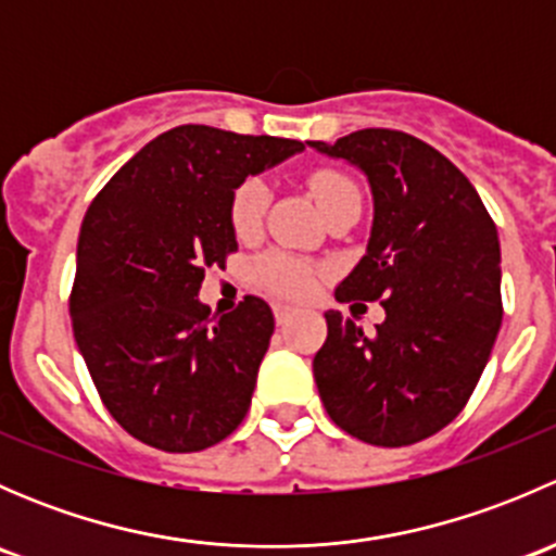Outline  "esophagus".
Masks as SVG:
<instances>
[{"mask_svg": "<svg viewBox=\"0 0 556 556\" xmlns=\"http://www.w3.org/2000/svg\"><path fill=\"white\" fill-rule=\"evenodd\" d=\"M293 314H295L293 306H285V304L274 306V317H277V325L290 323V319H293Z\"/></svg>", "mask_w": 556, "mask_h": 556, "instance_id": "1", "label": "esophagus"}]
</instances>
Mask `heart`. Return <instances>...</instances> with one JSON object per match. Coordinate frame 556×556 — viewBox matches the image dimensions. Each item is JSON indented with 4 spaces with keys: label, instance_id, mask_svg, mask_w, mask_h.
Segmentation results:
<instances>
[{
    "label": "heart",
    "instance_id": "1",
    "mask_svg": "<svg viewBox=\"0 0 556 556\" xmlns=\"http://www.w3.org/2000/svg\"><path fill=\"white\" fill-rule=\"evenodd\" d=\"M306 185H309L314 201H317L323 212H328L330 206L339 204L346 195L361 193L357 185L352 182L346 174L333 169L312 172ZM266 206L268 185L263 182L261 177L244 179L231 195V226L233 231H237V237L250 239L261 231ZM255 274L257 282H261L263 288L271 290L274 295H282V299L293 301L309 299V295L317 293L319 282H323V268L314 266L309 261L288 255V252H266V255L255 263Z\"/></svg>",
    "mask_w": 556,
    "mask_h": 556
}]
</instances>
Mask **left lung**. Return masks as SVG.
Wrapping results in <instances>:
<instances>
[{
  "mask_svg": "<svg viewBox=\"0 0 556 556\" xmlns=\"http://www.w3.org/2000/svg\"><path fill=\"white\" fill-rule=\"evenodd\" d=\"M309 148L368 177L371 239L336 299H379L387 314L366 336L325 312L319 397L366 444H417L463 412L490 361L503 319L497 228L468 177L412 134L363 128Z\"/></svg>",
  "mask_w": 556,
  "mask_h": 556,
  "instance_id": "obj_1",
  "label": "left lung"
}]
</instances>
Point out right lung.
<instances>
[{
    "label": "right lung",
    "mask_w": 556,
    "mask_h": 556,
    "mask_svg": "<svg viewBox=\"0 0 556 556\" xmlns=\"http://www.w3.org/2000/svg\"><path fill=\"white\" fill-rule=\"evenodd\" d=\"M304 142L177 126L144 144L88 206L72 330L106 412L164 452H201L242 425L274 333L268 304L199 301L204 268L237 252L231 195Z\"/></svg>",
    "instance_id": "add662e5"
}]
</instances>
